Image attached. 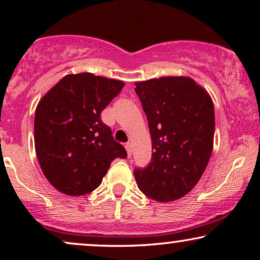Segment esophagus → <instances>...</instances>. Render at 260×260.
Instances as JSON below:
<instances>
[{"mask_svg":"<svg viewBox=\"0 0 260 260\" xmlns=\"http://www.w3.org/2000/svg\"><path fill=\"white\" fill-rule=\"evenodd\" d=\"M125 149H126V151H127V156H129V157H131V155H133V147H131V143H126L125 144Z\"/></svg>","mask_w":260,"mask_h":260,"instance_id":"1","label":"esophagus"}]
</instances>
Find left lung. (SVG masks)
<instances>
[{
    "label": "left lung",
    "instance_id": "1",
    "mask_svg": "<svg viewBox=\"0 0 260 260\" xmlns=\"http://www.w3.org/2000/svg\"><path fill=\"white\" fill-rule=\"evenodd\" d=\"M135 91L147 115L152 148L150 163L134 170L137 186L152 200H179L199 182L212 155V99L187 77L141 81Z\"/></svg>",
    "mask_w": 260,
    "mask_h": 260
}]
</instances>
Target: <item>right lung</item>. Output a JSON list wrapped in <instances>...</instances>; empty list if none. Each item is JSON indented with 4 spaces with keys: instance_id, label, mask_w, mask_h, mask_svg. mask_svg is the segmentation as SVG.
Returning <instances> with one entry per match:
<instances>
[{
    "instance_id": "add662e5",
    "label": "right lung",
    "mask_w": 260,
    "mask_h": 260,
    "mask_svg": "<svg viewBox=\"0 0 260 260\" xmlns=\"http://www.w3.org/2000/svg\"><path fill=\"white\" fill-rule=\"evenodd\" d=\"M123 86V81L92 73L69 74L38 104L35 151L46 179L61 193H91L113 159L127 156L101 117Z\"/></svg>"
}]
</instances>
